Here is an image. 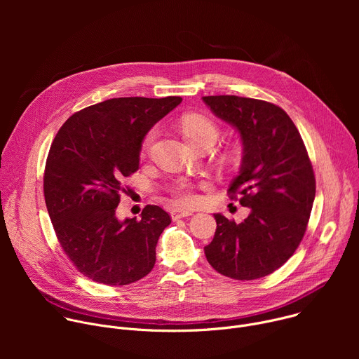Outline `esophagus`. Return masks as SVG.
I'll use <instances>...</instances> for the list:
<instances>
[{
    "instance_id": "esophagus-1",
    "label": "esophagus",
    "mask_w": 359,
    "mask_h": 359,
    "mask_svg": "<svg viewBox=\"0 0 359 359\" xmlns=\"http://www.w3.org/2000/svg\"><path fill=\"white\" fill-rule=\"evenodd\" d=\"M170 215H172V219H173V220H179V219H183V217L191 216V215H193V212H190V210H180V209H173Z\"/></svg>"
}]
</instances>
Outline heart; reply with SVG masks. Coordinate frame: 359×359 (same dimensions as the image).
Here are the masks:
<instances>
[{
	"label": "heart",
	"mask_w": 359,
	"mask_h": 359,
	"mask_svg": "<svg viewBox=\"0 0 359 359\" xmlns=\"http://www.w3.org/2000/svg\"><path fill=\"white\" fill-rule=\"evenodd\" d=\"M182 130H183L184 137L196 147H198L201 144H206V143L215 144V142L219 137L217 125L208 116H203L198 114L186 115L182 119ZM156 135H158L156 128H153L147 132V135L144 136L143 143H142L143 151L150 149ZM237 156H238L237 149H230L226 151V155H224L227 162H234L237 159ZM173 194H175V204L177 208H191V206H194V204L198 203V194L194 191L193 186L187 182H179L173 189Z\"/></svg>",
	"instance_id": "heart-1"
}]
</instances>
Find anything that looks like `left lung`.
Masks as SVG:
<instances>
[{
    "instance_id": "8db88e82",
    "label": "left lung",
    "mask_w": 359,
    "mask_h": 359,
    "mask_svg": "<svg viewBox=\"0 0 359 359\" xmlns=\"http://www.w3.org/2000/svg\"><path fill=\"white\" fill-rule=\"evenodd\" d=\"M203 102L240 135L241 166L229 191L250 209L241 223L216 213L217 229L204 254L226 277H266L291 257L309 224L316 197L309 153L290 116L270 102L236 95Z\"/></svg>"
}]
</instances>
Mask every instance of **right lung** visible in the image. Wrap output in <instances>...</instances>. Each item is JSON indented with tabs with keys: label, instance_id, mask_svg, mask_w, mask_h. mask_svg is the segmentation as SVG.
I'll list each match as a JSON object with an SVG mask.
<instances>
[{
	"label": "right lung",
	"instance_id": "obj_1",
	"mask_svg": "<svg viewBox=\"0 0 359 359\" xmlns=\"http://www.w3.org/2000/svg\"><path fill=\"white\" fill-rule=\"evenodd\" d=\"M180 102V96L108 99L74 114L50 144L46 209L68 259L92 281L128 285L155 266L170 216L147 204L139 220H122L116 208L123 180L139 169L146 133Z\"/></svg>",
	"mask_w": 359,
	"mask_h": 359
}]
</instances>
